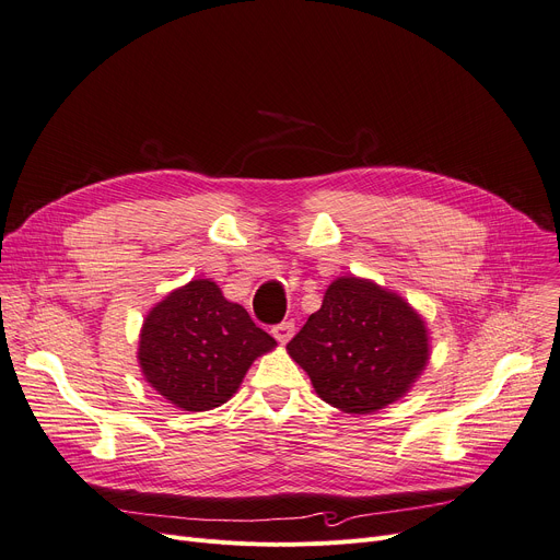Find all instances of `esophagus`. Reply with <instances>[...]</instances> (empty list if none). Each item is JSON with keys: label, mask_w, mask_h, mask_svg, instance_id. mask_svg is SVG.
Instances as JSON below:
<instances>
[{"label": "esophagus", "mask_w": 560, "mask_h": 560, "mask_svg": "<svg viewBox=\"0 0 560 560\" xmlns=\"http://www.w3.org/2000/svg\"><path fill=\"white\" fill-rule=\"evenodd\" d=\"M292 334H295V322L292 319H283V322H279V325L272 327V336L279 342H288L292 338Z\"/></svg>", "instance_id": "obj_1"}]
</instances>
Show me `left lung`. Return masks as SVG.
<instances>
[{
  "label": "left lung",
  "instance_id": "left-lung-1",
  "mask_svg": "<svg viewBox=\"0 0 560 560\" xmlns=\"http://www.w3.org/2000/svg\"><path fill=\"white\" fill-rule=\"evenodd\" d=\"M288 354L315 393L347 413H372L399 399L429 359L420 315L395 292L347 277L334 281Z\"/></svg>",
  "mask_w": 560,
  "mask_h": 560
}]
</instances>
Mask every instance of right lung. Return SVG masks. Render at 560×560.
<instances>
[{
	"mask_svg": "<svg viewBox=\"0 0 560 560\" xmlns=\"http://www.w3.org/2000/svg\"><path fill=\"white\" fill-rule=\"evenodd\" d=\"M277 340L222 290L197 279L170 295L144 319L138 359L142 374L170 404L211 410L224 404L256 357Z\"/></svg>",
	"mask_w": 560,
	"mask_h": 560,
	"instance_id": "1",
	"label": "right lung"
}]
</instances>
